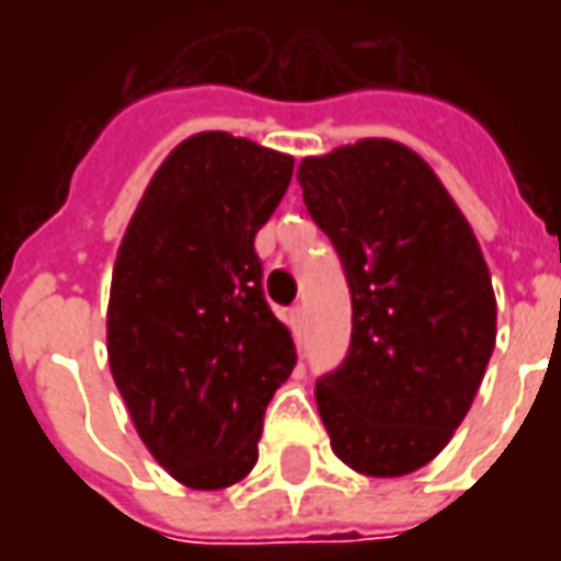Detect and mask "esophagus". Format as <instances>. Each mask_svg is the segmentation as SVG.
<instances>
[{"mask_svg":"<svg viewBox=\"0 0 561 561\" xmlns=\"http://www.w3.org/2000/svg\"><path fill=\"white\" fill-rule=\"evenodd\" d=\"M288 324H291V330H294V340L300 342V336H304V330H306V309H304V306H294L291 312H288Z\"/></svg>","mask_w":561,"mask_h":561,"instance_id":"obj_1","label":"esophagus"}]
</instances>
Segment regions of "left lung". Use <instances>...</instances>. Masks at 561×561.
Instances as JSON below:
<instances>
[{
    "label": "left lung",
    "mask_w": 561,
    "mask_h": 561,
    "mask_svg": "<svg viewBox=\"0 0 561 561\" xmlns=\"http://www.w3.org/2000/svg\"><path fill=\"white\" fill-rule=\"evenodd\" d=\"M297 180L352 291V345L318 378V414L345 466L400 478L442 454L481 388L490 270L442 180L397 140L309 156Z\"/></svg>",
    "instance_id": "8db88e82"
}]
</instances>
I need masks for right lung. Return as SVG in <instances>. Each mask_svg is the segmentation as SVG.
Returning a JSON list of instances; mask_svg holds the SVG:
<instances>
[{
	"mask_svg": "<svg viewBox=\"0 0 561 561\" xmlns=\"http://www.w3.org/2000/svg\"><path fill=\"white\" fill-rule=\"evenodd\" d=\"M291 173V156L255 140L192 135L152 173L116 252L111 373L140 442L192 490L252 471L267 402L297 364L255 252Z\"/></svg>",
	"mask_w": 561,
	"mask_h": 561,
	"instance_id": "add662e5",
	"label": "right lung"
}]
</instances>
